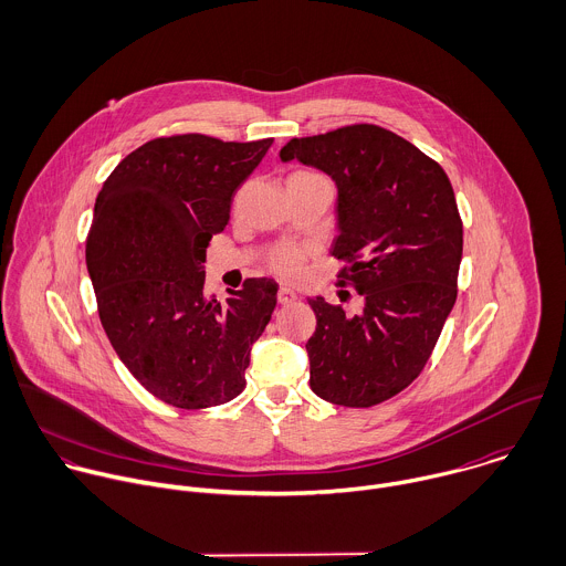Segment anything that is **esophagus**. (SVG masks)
Instances as JSON below:
<instances>
[{
  "instance_id": "esophagus-1",
  "label": "esophagus",
  "mask_w": 566,
  "mask_h": 566,
  "mask_svg": "<svg viewBox=\"0 0 566 566\" xmlns=\"http://www.w3.org/2000/svg\"><path fill=\"white\" fill-rule=\"evenodd\" d=\"M277 302H280V304H284V306H289V304L297 302V293H295L293 289H286V286H282V289L277 291Z\"/></svg>"
}]
</instances>
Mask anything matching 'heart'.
I'll use <instances>...</instances> for the list:
<instances>
[{
	"label": "heart",
	"mask_w": 566,
	"mask_h": 566,
	"mask_svg": "<svg viewBox=\"0 0 566 566\" xmlns=\"http://www.w3.org/2000/svg\"><path fill=\"white\" fill-rule=\"evenodd\" d=\"M291 178H322V176H317V174H313V171H297V174H293ZM304 251H300V249H280L273 258H271V266H273V271L277 273V275H282V277H297V275H302L304 273Z\"/></svg>",
	"instance_id": "b5f03b06"
}]
</instances>
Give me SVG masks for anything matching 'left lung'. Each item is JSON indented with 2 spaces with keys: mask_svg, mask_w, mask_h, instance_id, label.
Returning a JSON list of instances; mask_svg holds the SVG:
<instances>
[{
  "mask_svg": "<svg viewBox=\"0 0 566 566\" xmlns=\"http://www.w3.org/2000/svg\"><path fill=\"white\" fill-rule=\"evenodd\" d=\"M280 158L335 180L331 253L346 262L339 284L364 297L359 315L308 300L311 388L346 408L388 401L421 375L457 302L463 222L452 182L410 140L368 123L291 138Z\"/></svg>",
  "mask_w": 566,
  "mask_h": 566,
  "instance_id": "1",
  "label": "left lung"
}]
</instances>
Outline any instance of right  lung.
I'll list each match as a JSON object with an SVG mask.
<instances>
[{
	"label": "right lung",
	"mask_w": 566,
	"mask_h": 566,
	"mask_svg": "<svg viewBox=\"0 0 566 566\" xmlns=\"http://www.w3.org/2000/svg\"><path fill=\"white\" fill-rule=\"evenodd\" d=\"M271 143L160 136L127 154L96 196L85 262L103 331L134 379L174 408L235 399L277 304L269 277L244 280L222 304L205 295L209 240Z\"/></svg>",
	"instance_id": "add662e5"
}]
</instances>
